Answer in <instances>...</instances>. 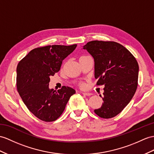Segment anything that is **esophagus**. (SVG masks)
<instances>
[{
    "instance_id": "obj_1",
    "label": "esophagus",
    "mask_w": 154,
    "mask_h": 154,
    "mask_svg": "<svg viewBox=\"0 0 154 154\" xmlns=\"http://www.w3.org/2000/svg\"><path fill=\"white\" fill-rule=\"evenodd\" d=\"M82 94L85 96H91L92 95V93H88V92H82Z\"/></svg>"
}]
</instances>
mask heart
Returning <instances> with one entry per match:
<instances>
[{
  "mask_svg": "<svg viewBox=\"0 0 154 154\" xmlns=\"http://www.w3.org/2000/svg\"><path fill=\"white\" fill-rule=\"evenodd\" d=\"M88 57V56H82V57H80V58H83V57ZM80 86H81V87H83L84 84L83 83H80Z\"/></svg>",
  "mask_w": 154,
  "mask_h": 154,
  "instance_id": "heart-1",
  "label": "heart"
}]
</instances>
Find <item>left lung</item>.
I'll list each match as a JSON object with an SVG mask.
<instances>
[{"label": "left lung", "mask_w": 154, "mask_h": 154, "mask_svg": "<svg viewBox=\"0 0 154 154\" xmlns=\"http://www.w3.org/2000/svg\"><path fill=\"white\" fill-rule=\"evenodd\" d=\"M95 61L97 85H104L103 103L94 110L99 117H115L132 99L138 85V65L133 54L122 44L93 40L84 46Z\"/></svg>", "instance_id": "obj_1"}]
</instances>
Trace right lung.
<instances>
[{
	"label": "right lung",
	"mask_w": 154,
	"mask_h": 154,
	"mask_svg": "<svg viewBox=\"0 0 154 154\" xmlns=\"http://www.w3.org/2000/svg\"><path fill=\"white\" fill-rule=\"evenodd\" d=\"M77 44L52 45L35 48L22 59L17 67V91L29 110L40 120H56L76 91L63 86L56 91L49 88L50 76L58 72L63 60Z\"/></svg>",
	"instance_id": "1"
}]
</instances>
